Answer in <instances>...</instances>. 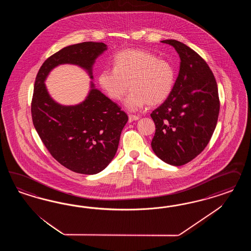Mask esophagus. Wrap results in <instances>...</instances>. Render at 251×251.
I'll return each mask as SVG.
<instances>
[{
  "label": "esophagus",
  "mask_w": 251,
  "mask_h": 251,
  "mask_svg": "<svg viewBox=\"0 0 251 251\" xmlns=\"http://www.w3.org/2000/svg\"><path fill=\"white\" fill-rule=\"evenodd\" d=\"M137 120H139V116H136V115H129V122H133V121H137Z\"/></svg>",
  "instance_id": "obj_1"
}]
</instances>
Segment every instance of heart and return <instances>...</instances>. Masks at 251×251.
Wrapping results in <instances>:
<instances>
[{"mask_svg":"<svg viewBox=\"0 0 251 251\" xmlns=\"http://www.w3.org/2000/svg\"><path fill=\"white\" fill-rule=\"evenodd\" d=\"M99 84L109 99L119 101L131 91L125 105L130 110L164 103L173 91L175 69L170 61L144 50H128L116 54L113 69H104Z\"/></svg>","mask_w":251,"mask_h":251,"instance_id":"1","label":"heart"}]
</instances>
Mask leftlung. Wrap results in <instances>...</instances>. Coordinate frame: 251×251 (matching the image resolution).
Here are the masks:
<instances>
[{
    "mask_svg": "<svg viewBox=\"0 0 251 251\" xmlns=\"http://www.w3.org/2000/svg\"><path fill=\"white\" fill-rule=\"evenodd\" d=\"M180 57L179 74L170 97L151 113L155 124L154 153L169 165L183 166L209 144L220 110L217 83L199 54L181 42L167 39Z\"/></svg>",
    "mask_w": 251,
    "mask_h": 251,
    "instance_id": "left-lung-1",
    "label": "left lung"
}]
</instances>
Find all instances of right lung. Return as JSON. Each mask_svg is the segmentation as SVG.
Returning <instances> with one entry per match:
<instances>
[{"label": "right lung", "instance_id": "add662e5", "mask_svg": "<svg viewBox=\"0 0 251 251\" xmlns=\"http://www.w3.org/2000/svg\"><path fill=\"white\" fill-rule=\"evenodd\" d=\"M106 50V44L93 41L65 47L43 62L34 84L35 129L52 157L79 174L94 175L106 168L116 154L128 116L95 88L80 105L61 106L49 96L44 80L51 69L63 63L77 64L91 75L94 61Z\"/></svg>", "mask_w": 251, "mask_h": 251}]
</instances>
